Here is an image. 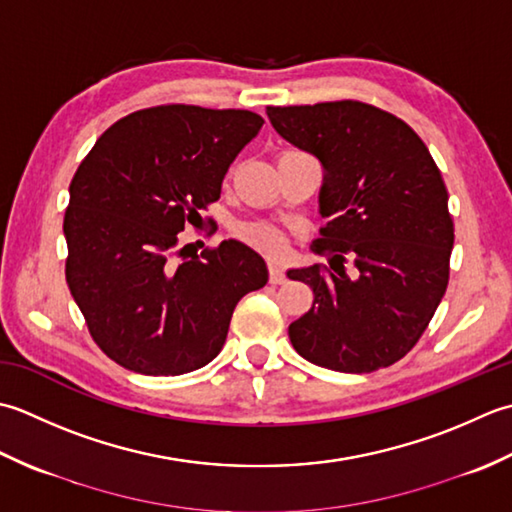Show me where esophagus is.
I'll use <instances>...</instances> for the list:
<instances>
[{"label": "esophagus", "instance_id": "esophagus-1", "mask_svg": "<svg viewBox=\"0 0 512 512\" xmlns=\"http://www.w3.org/2000/svg\"><path fill=\"white\" fill-rule=\"evenodd\" d=\"M285 280H287V276H285L283 267L276 265V263H269V283L271 285H283Z\"/></svg>", "mask_w": 512, "mask_h": 512}]
</instances>
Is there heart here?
<instances>
[{
	"label": "heart",
	"instance_id": "b5f03b06",
	"mask_svg": "<svg viewBox=\"0 0 512 512\" xmlns=\"http://www.w3.org/2000/svg\"><path fill=\"white\" fill-rule=\"evenodd\" d=\"M234 234L238 241L245 245L258 249V252H265L269 256H278L285 247V238L278 232L274 225L263 223V221H245L234 227Z\"/></svg>",
	"mask_w": 512,
	"mask_h": 512
}]
</instances>
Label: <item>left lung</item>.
Returning <instances> with one entry per match:
<instances>
[{
    "label": "left lung",
    "mask_w": 512,
    "mask_h": 512,
    "mask_svg": "<svg viewBox=\"0 0 512 512\" xmlns=\"http://www.w3.org/2000/svg\"><path fill=\"white\" fill-rule=\"evenodd\" d=\"M267 117L325 168L320 214L329 223L311 249L333 254L331 269L287 271L314 289L289 340L331 371L391 367L422 338L448 285L455 229L442 174L411 125L369 103L269 106Z\"/></svg>",
    "instance_id": "obj_1"
}]
</instances>
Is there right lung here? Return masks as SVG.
I'll return each mask as SVG.
<instances>
[{
  "instance_id": "add662e5",
  "label": "right lung",
  "mask_w": 512,
  "mask_h": 512,
  "mask_svg": "<svg viewBox=\"0 0 512 512\" xmlns=\"http://www.w3.org/2000/svg\"><path fill=\"white\" fill-rule=\"evenodd\" d=\"M249 110L154 106L101 134L70 181L66 280L92 340L121 367L181 375L223 349L234 307L265 287L252 247L185 256L179 234L221 198L229 165L263 128Z\"/></svg>"
}]
</instances>
